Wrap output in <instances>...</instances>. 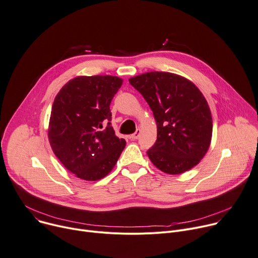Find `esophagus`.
<instances>
[{
	"label": "esophagus",
	"mask_w": 258,
	"mask_h": 258,
	"mask_svg": "<svg viewBox=\"0 0 258 258\" xmlns=\"http://www.w3.org/2000/svg\"><path fill=\"white\" fill-rule=\"evenodd\" d=\"M140 134H141V130H137L133 135L130 136V138H131L132 140H136V139H138V138L140 137Z\"/></svg>",
	"instance_id": "1"
}]
</instances>
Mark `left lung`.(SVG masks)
Instances as JSON below:
<instances>
[{"label": "left lung", "instance_id": "1", "mask_svg": "<svg viewBox=\"0 0 258 258\" xmlns=\"http://www.w3.org/2000/svg\"><path fill=\"white\" fill-rule=\"evenodd\" d=\"M148 103L157 125V140L147 155L170 175L196 167L212 139V115L200 89L168 72H148L128 79Z\"/></svg>", "mask_w": 258, "mask_h": 258}]
</instances>
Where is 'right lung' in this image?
I'll list each match as a JSON object with an SVG mask.
<instances>
[{"label":"right lung","mask_w":258,"mask_h":258,"mask_svg":"<svg viewBox=\"0 0 258 258\" xmlns=\"http://www.w3.org/2000/svg\"><path fill=\"white\" fill-rule=\"evenodd\" d=\"M121 85L122 79L116 76H79L54 99L49 143L66 169L80 179L107 176L125 147V140L116 137L110 122V104Z\"/></svg>","instance_id":"obj_1"}]
</instances>
